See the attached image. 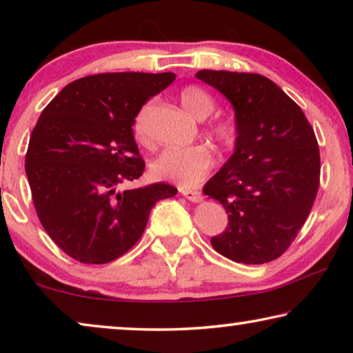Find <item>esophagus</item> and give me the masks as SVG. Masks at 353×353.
<instances>
[{
  "label": "esophagus",
  "mask_w": 353,
  "mask_h": 353,
  "mask_svg": "<svg viewBox=\"0 0 353 353\" xmlns=\"http://www.w3.org/2000/svg\"><path fill=\"white\" fill-rule=\"evenodd\" d=\"M181 193L191 202H201L202 201V193L198 190H185L181 188Z\"/></svg>",
  "instance_id": "1"
}]
</instances>
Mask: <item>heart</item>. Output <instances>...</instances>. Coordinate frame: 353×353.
I'll use <instances>...</instances> for the list:
<instances>
[{
    "label": "heart",
    "mask_w": 353,
    "mask_h": 353,
    "mask_svg": "<svg viewBox=\"0 0 353 353\" xmlns=\"http://www.w3.org/2000/svg\"><path fill=\"white\" fill-rule=\"evenodd\" d=\"M179 101L190 115L198 119L210 117L214 112L216 103L210 93L204 88L190 85L185 87L179 93ZM135 137L140 141H146V117L141 112L135 119L134 124ZM212 140L216 145L230 151L236 146L240 140V126L236 119L232 117H219L210 124ZM213 155L204 146H190V148H170L159 155L151 165V170L155 177L165 179V181L174 182L182 187H193L204 181L208 172L213 168Z\"/></svg>",
    "instance_id": "heart-1"
}]
</instances>
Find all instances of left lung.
<instances>
[{"instance_id":"left-lung-1","label":"left lung","mask_w":353,"mask_h":353,"mask_svg":"<svg viewBox=\"0 0 353 353\" xmlns=\"http://www.w3.org/2000/svg\"><path fill=\"white\" fill-rule=\"evenodd\" d=\"M196 77L230 101L240 126L235 152L204 187L229 216L212 246L244 265L276 260L294 241L318 194L314 130L301 107L265 76L201 70Z\"/></svg>"}]
</instances>
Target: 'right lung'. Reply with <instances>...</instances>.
I'll return each instance as SVG.
<instances>
[{"instance_id":"right-lung-1","label":"right lung","mask_w":353,"mask_h":353,"mask_svg":"<svg viewBox=\"0 0 353 353\" xmlns=\"http://www.w3.org/2000/svg\"><path fill=\"white\" fill-rule=\"evenodd\" d=\"M174 73H101L70 82L31 134L26 176L41 225L85 265L118 259L140 240L149 212L176 196L168 183L123 190L145 171L132 126Z\"/></svg>"}]
</instances>
